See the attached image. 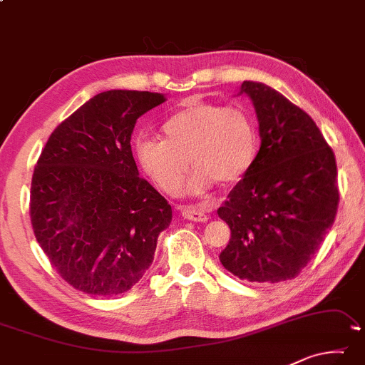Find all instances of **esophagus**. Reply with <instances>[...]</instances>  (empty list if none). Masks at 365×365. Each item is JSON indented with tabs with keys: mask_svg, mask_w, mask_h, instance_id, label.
I'll return each instance as SVG.
<instances>
[{
	"mask_svg": "<svg viewBox=\"0 0 365 365\" xmlns=\"http://www.w3.org/2000/svg\"><path fill=\"white\" fill-rule=\"evenodd\" d=\"M178 210L182 211V216L185 217V219H188V221H195V222H206L207 217L206 214L200 210V207H196V206H180L178 207Z\"/></svg>",
	"mask_w": 365,
	"mask_h": 365,
	"instance_id": "obj_1",
	"label": "esophagus"
}]
</instances>
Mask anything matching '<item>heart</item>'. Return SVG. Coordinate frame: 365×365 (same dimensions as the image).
I'll list each match as a JSON object with an SVG mask.
<instances>
[{
    "mask_svg": "<svg viewBox=\"0 0 365 365\" xmlns=\"http://www.w3.org/2000/svg\"><path fill=\"white\" fill-rule=\"evenodd\" d=\"M160 130L164 140L138 138L135 154L141 169L169 195L180 190L188 160L195 165L188 192L200 195L217 180H240L257 158L255 121L242 108L190 103L172 113Z\"/></svg>",
    "mask_w": 365,
    "mask_h": 365,
    "instance_id": "1",
    "label": "heart"
}]
</instances>
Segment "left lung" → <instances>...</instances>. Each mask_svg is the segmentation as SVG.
Instances as JSON below:
<instances>
[{
	"label": "left lung",
	"mask_w": 365,
	"mask_h": 365,
	"mask_svg": "<svg viewBox=\"0 0 365 365\" xmlns=\"http://www.w3.org/2000/svg\"><path fill=\"white\" fill-rule=\"evenodd\" d=\"M239 94L253 102L262 146L217 210L230 227L219 259L244 281H287L307 266L334 222L336 160L315 121L279 92L244 81Z\"/></svg>",
	"instance_id": "left-lung-1"
}]
</instances>
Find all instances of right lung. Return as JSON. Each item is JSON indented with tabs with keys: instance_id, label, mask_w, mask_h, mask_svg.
I'll use <instances>...</instances> for the list:
<instances>
[{
	"instance_id": "1",
	"label": "right lung",
	"mask_w": 365,
	"mask_h": 365,
	"mask_svg": "<svg viewBox=\"0 0 365 365\" xmlns=\"http://www.w3.org/2000/svg\"><path fill=\"white\" fill-rule=\"evenodd\" d=\"M164 94L101 92L61 121L37 160L31 222L38 245L68 284L117 296L149 269L172 207L140 177L131 153L136 120Z\"/></svg>"
}]
</instances>
